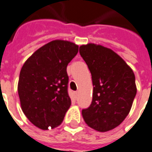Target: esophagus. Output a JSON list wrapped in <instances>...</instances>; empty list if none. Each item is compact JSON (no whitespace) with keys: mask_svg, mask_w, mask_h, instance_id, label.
I'll return each instance as SVG.
<instances>
[{"mask_svg":"<svg viewBox=\"0 0 152 152\" xmlns=\"http://www.w3.org/2000/svg\"><path fill=\"white\" fill-rule=\"evenodd\" d=\"M77 96H78V92H77V91H75V92H74V96H75V98H76Z\"/></svg>","mask_w":152,"mask_h":152,"instance_id":"1","label":"esophagus"}]
</instances>
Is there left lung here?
<instances>
[{
  "label": "left lung",
  "mask_w": 152,
  "mask_h": 152,
  "mask_svg": "<svg viewBox=\"0 0 152 152\" xmlns=\"http://www.w3.org/2000/svg\"><path fill=\"white\" fill-rule=\"evenodd\" d=\"M93 84L90 107L82 110L84 121L94 130H112L127 117L136 95L135 74L117 53L102 45H81Z\"/></svg>",
  "instance_id": "8db88e82"
}]
</instances>
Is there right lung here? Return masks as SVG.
Instances as JSON below:
<instances>
[{
  "instance_id": "add662e5",
  "label": "right lung",
  "mask_w": 152,
  "mask_h": 152,
  "mask_svg": "<svg viewBox=\"0 0 152 152\" xmlns=\"http://www.w3.org/2000/svg\"><path fill=\"white\" fill-rule=\"evenodd\" d=\"M78 49V45L68 40H53L36 51L22 66L17 86L21 109L40 129L61 125L70 107L67 66Z\"/></svg>"
}]
</instances>
